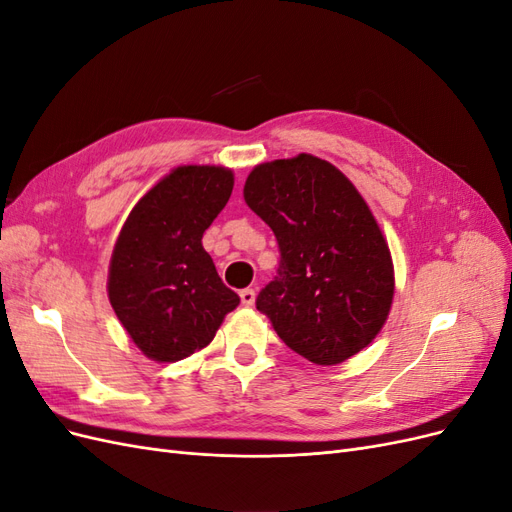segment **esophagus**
<instances>
[{
  "instance_id": "34e87169",
  "label": "esophagus",
  "mask_w": 512,
  "mask_h": 512,
  "mask_svg": "<svg viewBox=\"0 0 512 512\" xmlns=\"http://www.w3.org/2000/svg\"><path fill=\"white\" fill-rule=\"evenodd\" d=\"M239 297H241V303H243L245 307H252L254 301H256V292H254V288H243V290L239 292Z\"/></svg>"
}]
</instances>
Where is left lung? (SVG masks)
I'll list each match as a JSON object with an SVG mask.
<instances>
[{
    "label": "left lung",
    "mask_w": 512,
    "mask_h": 512,
    "mask_svg": "<svg viewBox=\"0 0 512 512\" xmlns=\"http://www.w3.org/2000/svg\"><path fill=\"white\" fill-rule=\"evenodd\" d=\"M243 196L280 247L277 275L256 309L316 365L361 352L382 329L395 290L389 245L361 194L333 164L301 153L256 166Z\"/></svg>",
    "instance_id": "8db88e82"
}]
</instances>
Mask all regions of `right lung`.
Segmentation results:
<instances>
[{"label":"right lung","mask_w":512,"mask_h":512,"mask_svg":"<svg viewBox=\"0 0 512 512\" xmlns=\"http://www.w3.org/2000/svg\"><path fill=\"white\" fill-rule=\"evenodd\" d=\"M232 185L226 168L179 166L138 200L119 232L108 299L153 361L175 363L205 348L239 305L203 247Z\"/></svg>","instance_id":"1"}]
</instances>
